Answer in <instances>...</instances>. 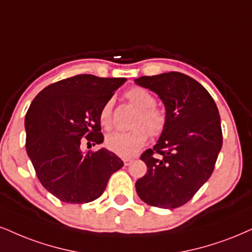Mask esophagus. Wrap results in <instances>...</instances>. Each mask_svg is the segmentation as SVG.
I'll list each match as a JSON object with an SVG mask.
<instances>
[{
  "label": "esophagus",
  "instance_id": "34e87169",
  "mask_svg": "<svg viewBox=\"0 0 252 252\" xmlns=\"http://www.w3.org/2000/svg\"><path fill=\"white\" fill-rule=\"evenodd\" d=\"M133 160L134 159H132V158H126V159H124V164H125V166H129V164L133 162Z\"/></svg>",
  "mask_w": 252,
  "mask_h": 252
}]
</instances>
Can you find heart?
Wrapping results in <instances>:
<instances>
[{"label":"heart","instance_id":"obj_1","mask_svg":"<svg viewBox=\"0 0 252 252\" xmlns=\"http://www.w3.org/2000/svg\"><path fill=\"white\" fill-rule=\"evenodd\" d=\"M127 101L138 110L132 126L134 128L128 132H114L107 135L106 147L114 154L123 158L133 157L146 144L148 134L152 138H159L166 131L168 117L163 108L155 105V97L140 86L128 89L125 92ZM99 121L104 128L112 127V101L102 105Z\"/></svg>","mask_w":252,"mask_h":252}]
</instances>
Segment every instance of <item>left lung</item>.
Wrapping results in <instances>:
<instances>
[{
  "label": "left lung",
  "instance_id": "obj_1",
  "mask_svg": "<svg viewBox=\"0 0 252 252\" xmlns=\"http://www.w3.org/2000/svg\"><path fill=\"white\" fill-rule=\"evenodd\" d=\"M135 83L159 95L168 117L157 145L141 154L147 173L136 181V192L150 206L181 207L215 168L223 142L219 110L209 92L181 72L144 76Z\"/></svg>",
  "mask_w": 252,
  "mask_h": 252
}]
</instances>
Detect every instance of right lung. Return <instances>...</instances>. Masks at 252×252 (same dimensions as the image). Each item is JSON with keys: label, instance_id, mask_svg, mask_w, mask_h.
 <instances>
[{"label": "right lung", "instance_id": "add662e5", "mask_svg": "<svg viewBox=\"0 0 252 252\" xmlns=\"http://www.w3.org/2000/svg\"><path fill=\"white\" fill-rule=\"evenodd\" d=\"M125 82L78 74L46 86L31 102L26 114L27 153L43 187L62 202L94 201L124 166L105 148L84 154L80 146L84 140L93 146L104 141L99 113Z\"/></svg>", "mask_w": 252, "mask_h": 252}]
</instances>
